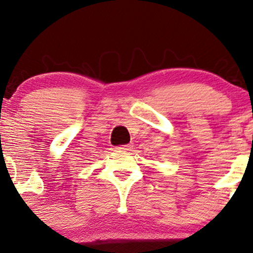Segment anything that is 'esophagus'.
Wrapping results in <instances>:
<instances>
[{
    "label": "esophagus",
    "mask_w": 253,
    "mask_h": 253,
    "mask_svg": "<svg viewBox=\"0 0 253 253\" xmlns=\"http://www.w3.org/2000/svg\"><path fill=\"white\" fill-rule=\"evenodd\" d=\"M119 150H121V151H130L133 149V145H130V144H127V145H123V146H120V147H118Z\"/></svg>",
    "instance_id": "34e87169"
}]
</instances>
